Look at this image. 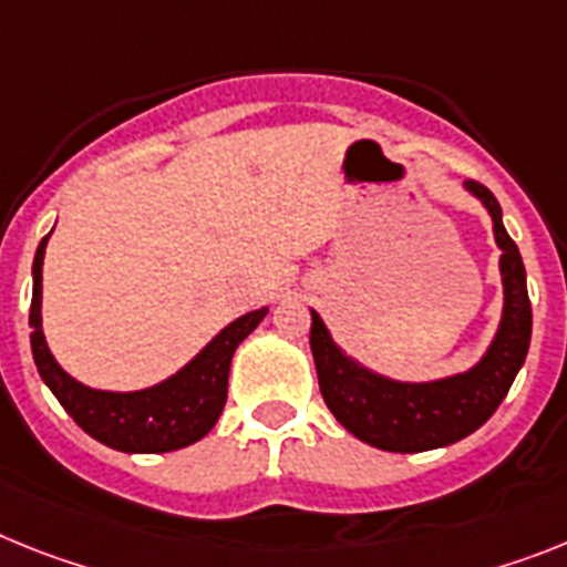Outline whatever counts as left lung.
Segmentation results:
<instances>
[{"instance_id":"8db88e82","label":"left lung","mask_w":567,"mask_h":567,"mask_svg":"<svg viewBox=\"0 0 567 567\" xmlns=\"http://www.w3.org/2000/svg\"><path fill=\"white\" fill-rule=\"evenodd\" d=\"M464 187L482 198L489 210L493 233L502 247V326L482 363L432 383L389 380L342 354L322 326L320 313L311 311V351L326 406L351 435L386 453L437 450L478 430L511 392L530 346L534 311L527 299L525 265L516 241L504 230L502 207L484 184L467 181Z\"/></svg>"}]
</instances>
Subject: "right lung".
I'll list each match as a JSON object with an SVG mask.
<instances>
[{"instance_id": "add662e5", "label": "right lung", "mask_w": 567, "mask_h": 567, "mask_svg": "<svg viewBox=\"0 0 567 567\" xmlns=\"http://www.w3.org/2000/svg\"><path fill=\"white\" fill-rule=\"evenodd\" d=\"M49 236L40 241L33 256V299L28 326L37 372L45 386L63 403L80 430L94 441L121 450V453H173L181 446L202 441L216 426L227 401V378H230L233 351L239 349L261 320L268 308L250 311L213 337L178 374L144 389V392H97L65 374L51 357L42 337V256Z\"/></svg>"}]
</instances>
